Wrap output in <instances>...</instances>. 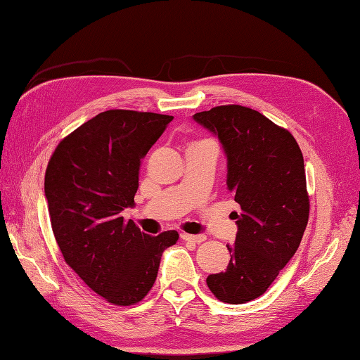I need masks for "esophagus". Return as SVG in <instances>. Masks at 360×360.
I'll return each mask as SVG.
<instances>
[{
  "instance_id": "34e87169",
  "label": "esophagus",
  "mask_w": 360,
  "mask_h": 360,
  "mask_svg": "<svg viewBox=\"0 0 360 360\" xmlns=\"http://www.w3.org/2000/svg\"><path fill=\"white\" fill-rule=\"evenodd\" d=\"M181 240L183 241H189V243H202L205 241V235H189V233H181Z\"/></svg>"
}]
</instances>
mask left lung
Wrapping results in <instances>:
<instances>
[{
  "instance_id": "8db88e82",
  "label": "left lung",
  "mask_w": 360,
  "mask_h": 360,
  "mask_svg": "<svg viewBox=\"0 0 360 360\" xmlns=\"http://www.w3.org/2000/svg\"><path fill=\"white\" fill-rule=\"evenodd\" d=\"M219 139L227 158V189L240 205L226 271L207 277L222 302L262 296L300 248L309 221L301 148L290 131L259 111L216 106L193 116Z\"/></svg>"
}]
</instances>
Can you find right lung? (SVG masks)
I'll list each match as a JSON object with an SVG mask.
<instances>
[{"mask_svg":"<svg viewBox=\"0 0 360 360\" xmlns=\"http://www.w3.org/2000/svg\"><path fill=\"white\" fill-rule=\"evenodd\" d=\"M172 116L110 110L69 134L45 172L51 229L67 264L116 306L139 302L157 279L161 255L179 233L141 232L122 212L133 208L144 155Z\"/></svg>","mask_w":360,"mask_h":360,"instance_id":"add662e5","label":"right lung"}]
</instances>
